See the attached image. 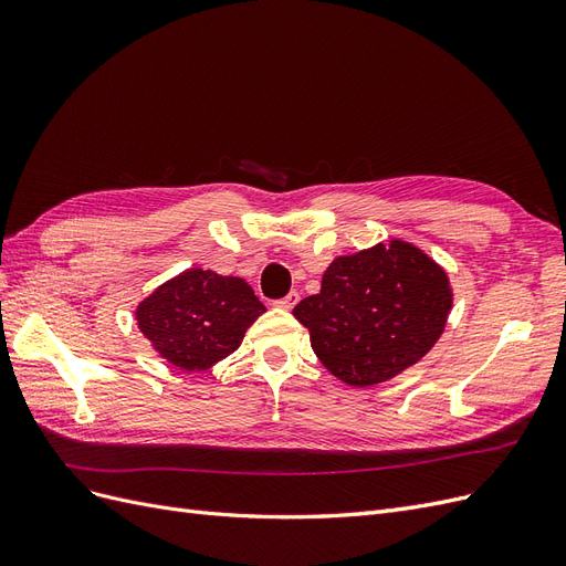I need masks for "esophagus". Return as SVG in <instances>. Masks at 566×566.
I'll list each match as a JSON object with an SVG mask.
<instances>
[{"mask_svg":"<svg viewBox=\"0 0 566 566\" xmlns=\"http://www.w3.org/2000/svg\"><path fill=\"white\" fill-rule=\"evenodd\" d=\"M297 302H300V295L293 290V293H287L285 297L276 300V306H281V310H293V306H295Z\"/></svg>","mask_w":566,"mask_h":566,"instance_id":"esophagus-1","label":"esophagus"}]
</instances>
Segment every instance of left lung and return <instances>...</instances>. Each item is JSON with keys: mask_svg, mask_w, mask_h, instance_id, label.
<instances>
[{"mask_svg": "<svg viewBox=\"0 0 566 566\" xmlns=\"http://www.w3.org/2000/svg\"><path fill=\"white\" fill-rule=\"evenodd\" d=\"M449 312L447 273L401 241L337 256L321 293L293 310L321 364L354 387L385 382L420 361Z\"/></svg>", "mask_w": 566, "mask_h": 566, "instance_id": "8db88e82", "label": "left lung"}]
</instances>
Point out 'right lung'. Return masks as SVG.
Wrapping results in <instances>:
<instances>
[{
  "mask_svg": "<svg viewBox=\"0 0 566 566\" xmlns=\"http://www.w3.org/2000/svg\"><path fill=\"white\" fill-rule=\"evenodd\" d=\"M262 312L243 279L188 269L146 297L136 321L169 364L196 373L235 352Z\"/></svg>",
  "mask_w": 566,
  "mask_h": 566,
  "instance_id": "add662e5",
  "label": "right lung"
}]
</instances>
